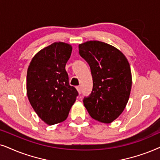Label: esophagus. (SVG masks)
I'll use <instances>...</instances> for the list:
<instances>
[{
  "label": "esophagus",
  "instance_id": "obj_1",
  "mask_svg": "<svg viewBox=\"0 0 160 160\" xmlns=\"http://www.w3.org/2000/svg\"><path fill=\"white\" fill-rule=\"evenodd\" d=\"M76 88H77V90H78V91L79 94H80V93H81V88H80V86H78V87H76Z\"/></svg>",
  "mask_w": 160,
  "mask_h": 160
}]
</instances>
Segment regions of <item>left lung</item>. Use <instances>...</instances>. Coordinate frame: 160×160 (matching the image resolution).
<instances>
[{
  "label": "left lung",
  "instance_id": "1",
  "mask_svg": "<svg viewBox=\"0 0 160 160\" xmlns=\"http://www.w3.org/2000/svg\"><path fill=\"white\" fill-rule=\"evenodd\" d=\"M79 53L90 66L93 89L83 103L93 119L109 123L121 114L132 88L130 66L115 47L99 41L79 44Z\"/></svg>",
  "mask_w": 160,
  "mask_h": 160
}]
</instances>
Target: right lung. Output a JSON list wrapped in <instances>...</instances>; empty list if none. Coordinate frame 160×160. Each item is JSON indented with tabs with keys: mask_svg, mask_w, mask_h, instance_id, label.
<instances>
[{
	"mask_svg": "<svg viewBox=\"0 0 160 160\" xmlns=\"http://www.w3.org/2000/svg\"><path fill=\"white\" fill-rule=\"evenodd\" d=\"M72 50L69 44L54 42L34 55L28 68V98L38 116L48 125L65 121L78 95L69 85L65 69Z\"/></svg>",
	"mask_w": 160,
	"mask_h": 160,
	"instance_id": "right-lung-1",
	"label": "right lung"
}]
</instances>
